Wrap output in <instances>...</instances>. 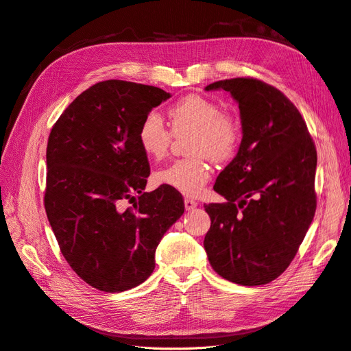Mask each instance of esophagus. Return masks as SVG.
I'll use <instances>...</instances> for the list:
<instances>
[{
	"mask_svg": "<svg viewBox=\"0 0 351 351\" xmlns=\"http://www.w3.org/2000/svg\"><path fill=\"white\" fill-rule=\"evenodd\" d=\"M196 206H197V202H196V200L190 199V197H186V199H184V208H186L187 210L195 209Z\"/></svg>",
	"mask_w": 351,
	"mask_h": 351,
	"instance_id": "obj_1",
	"label": "esophagus"
}]
</instances>
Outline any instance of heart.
I'll return each mask as SVG.
<instances>
[{
  "label": "heart",
  "instance_id": "1",
  "mask_svg": "<svg viewBox=\"0 0 351 351\" xmlns=\"http://www.w3.org/2000/svg\"><path fill=\"white\" fill-rule=\"evenodd\" d=\"M171 131L162 117L149 111L137 130V142L142 152L158 161L165 156L171 145L173 134L180 137L192 133L187 143V154L192 158L178 159L159 169L155 178L186 196H197L210 177L206 158L214 162H224L236 152L240 142V124L232 114L222 111L221 105L202 95H187L168 111Z\"/></svg>",
  "mask_w": 351,
  "mask_h": 351
}]
</instances>
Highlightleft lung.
Instances as JSON below:
<instances>
[{
  "label": "left lung",
  "mask_w": 351,
  "mask_h": 351,
  "mask_svg": "<svg viewBox=\"0 0 351 351\" xmlns=\"http://www.w3.org/2000/svg\"><path fill=\"white\" fill-rule=\"evenodd\" d=\"M239 104L243 139L214 190L226 204L205 205L204 246L210 267L231 282L262 285L289 268L316 210V147L285 95L253 77L208 84Z\"/></svg>",
  "instance_id": "left-lung-1"
}]
</instances>
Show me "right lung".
Returning <instances> with one entry per match:
<instances>
[{
  "mask_svg": "<svg viewBox=\"0 0 351 351\" xmlns=\"http://www.w3.org/2000/svg\"><path fill=\"white\" fill-rule=\"evenodd\" d=\"M169 97L147 84L99 82L49 133L47 217L71 269L101 291L130 290L149 277L159 241L184 212L177 190L143 192L151 167L137 130Z\"/></svg>",
  "mask_w": 351,
  "mask_h": 351,
  "instance_id": "right-lung-1",
  "label": "right lung"
}]
</instances>
